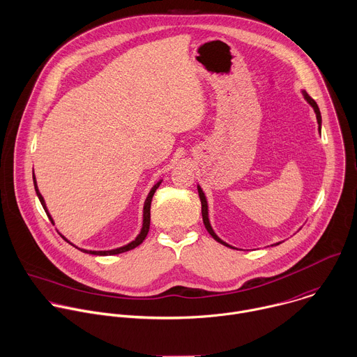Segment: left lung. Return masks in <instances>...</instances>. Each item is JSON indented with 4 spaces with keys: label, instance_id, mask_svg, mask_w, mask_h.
<instances>
[{
    "label": "left lung",
    "instance_id": "1",
    "mask_svg": "<svg viewBox=\"0 0 357 357\" xmlns=\"http://www.w3.org/2000/svg\"><path fill=\"white\" fill-rule=\"evenodd\" d=\"M301 93H303V96H304V99L311 105V107L314 109V112H315V116H317V122H318V133L321 135V125H322V117H321V112H319V107H318V105H317V102L304 91V89H301ZM197 192H199V197H200V202H202V217H203V222H204V227H206V229L208 231V234L213 236V238L217 241V243H220V244H222V245H225V247H229V248H232V250H236V248H234V247H231L229 244H227V243H224L221 238H218V235L214 232V229H213V227H211V224H210V220H208V204H207V199H206V195H204V192H203V189L200 188V185H197ZM279 244H282V243H276V244H273L272 247H275V245H279Z\"/></svg>",
    "mask_w": 357,
    "mask_h": 357
}]
</instances>
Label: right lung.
I'll use <instances>...</instances> for the list:
<instances>
[{
	"mask_svg": "<svg viewBox=\"0 0 357 357\" xmlns=\"http://www.w3.org/2000/svg\"><path fill=\"white\" fill-rule=\"evenodd\" d=\"M161 182H162V179H160L153 188H151V190H150V193H149V196H147V199H146V202H144V207H143V225H142V229H140V232L137 234V236L136 238L133 240V241H130L129 244H126V245H122V247H119V248H113V250H105V251H91V250H84V248H79V247H77V245H74L71 241H68L64 235H61L63 238L70 244V245H73L74 248H77V250H79L81 252H85V254H89V255H99V257H107V255H117V254H122V252H126V251H130V250H133V248H136V247H139L144 240H146V236H147V234H149V229H150V208H151V200H153V196H154V193H155V190L158 189V186L161 185ZM33 185H35V190H36V195H38V197H39V200H40V203H42V206H43V208H45V211H46V214H47V217L50 218V221L54 224V220H53V217H52V214L49 213V210H47V206H46V202H45V199H43V196H42V193L39 192V188H38V183H36V178H35V172H33Z\"/></svg>",
	"mask_w": 357,
	"mask_h": 357,
	"instance_id": "right-lung-1",
	"label": "right lung"
}]
</instances>
